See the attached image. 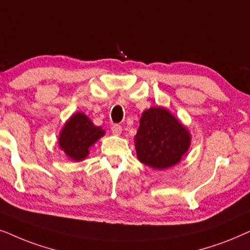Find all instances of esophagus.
<instances>
[{"mask_svg": "<svg viewBox=\"0 0 250 250\" xmlns=\"http://www.w3.org/2000/svg\"><path fill=\"white\" fill-rule=\"evenodd\" d=\"M112 132H113V135H114V136H120V135H121V132H122V127H121V125H114L112 127Z\"/></svg>", "mask_w": 250, "mask_h": 250, "instance_id": "esophagus-1", "label": "esophagus"}]
</instances>
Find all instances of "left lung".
<instances>
[{"label":"left lung","mask_w":250,"mask_h":250,"mask_svg":"<svg viewBox=\"0 0 250 250\" xmlns=\"http://www.w3.org/2000/svg\"><path fill=\"white\" fill-rule=\"evenodd\" d=\"M191 132L186 125L162 106L142 113L136 134L137 158L153 169L165 170L184 158L191 146Z\"/></svg>","instance_id":"8db88e82"}]
</instances>
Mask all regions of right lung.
<instances>
[{
    "instance_id": "right-lung-1",
    "label": "right lung",
    "mask_w": 250,
    "mask_h": 250,
    "mask_svg": "<svg viewBox=\"0 0 250 250\" xmlns=\"http://www.w3.org/2000/svg\"><path fill=\"white\" fill-rule=\"evenodd\" d=\"M105 135V130L94 125L84 113L76 112L65 122L58 136V145L68 159L83 161L90 147Z\"/></svg>"
}]
</instances>
